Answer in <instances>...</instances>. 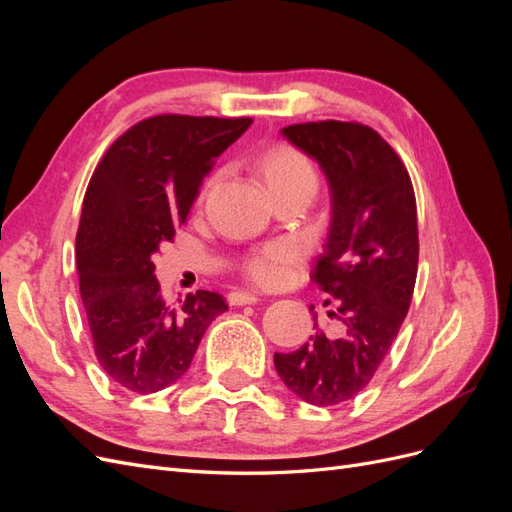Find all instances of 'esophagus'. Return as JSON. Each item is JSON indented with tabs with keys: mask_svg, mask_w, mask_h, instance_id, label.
I'll use <instances>...</instances> for the list:
<instances>
[{
	"mask_svg": "<svg viewBox=\"0 0 512 512\" xmlns=\"http://www.w3.org/2000/svg\"><path fill=\"white\" fill-rule=\"evenodd\" d=\"M230 305H254L258 303V294L250 292V290H235L228 294Z\"/></svg>",
	"mask_w": 512,
	"mask_h": 512,
	"instance_id": "esophagus-1",
	"label": "esophagus"
}]
</instances>
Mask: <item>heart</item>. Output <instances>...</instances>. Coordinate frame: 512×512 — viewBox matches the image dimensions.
<instances>
[{
  "label": "heart",
  "instance_id": "1",
  "mask_svg": "<svg viewBox=\"0 0 512 512\" xmlns=\"http://www.w3.org/2000/svg\"><path fill=\"white\" fill-rule=\"evenodd\" d=\"M262 175H265L273 194L314 185L316 188V170L303 153L288 145H277L269 149L262 158ZM301 262V250L294 243L280 241L267 245L265 250L256 252L247 260V273L260 286H284L292 282L294 273Z\"/></svg>",
  "mask_w": 512,
  "mask_h": 512
}]
</instances>
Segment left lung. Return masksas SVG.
Returning a JSON list of instances; mask_svg holds the SVG:
<instances>
[{"label": "left lung", "instance_id": "1", "mask_svg": "<svg viewBox=\"0 0 512 512\" xmlns=\"http://www.w3.org/2000/svg\"><path fill=\"white\" fill-rule=\"evenodd\" d=\"M282 136L329 181L331 226L312 280L333 297L329 318L339 329L333 337L316 331L273 361L294 395L337 406L374 378L408 314L418 269L414 190L393 147L363 123H294Z\"/></svg>", "mask_w": 512, "mask_h": 512}]
</instances>
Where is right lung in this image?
<instances>
[{
  "instance_id": "right-lung-1",
  "label": "right lung",
  "mask_w": 512,
  "mask_h": 512,
  "mask_svg": "<svg viewBox=\"0 0 512 512\" xmlns=\"http://www.w3.org/2000/svg\"><path fill=\"white\" fill-rule=\"evenodd\" d=\"M250 126V117L156 115L121 134L94 170L76 269L98 363L123 389L149 395L175 384L228 309L209 290L168 307L151 256L173 241L215 160Z\"/></svg>"
}]
</instances>
